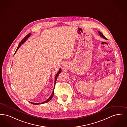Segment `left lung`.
Segmentation results:
<instances>
[{
    "label": "left lung",
    "instance_id": "1",
    "mask_svg": "<svg viewBox=\"0 0 127 127\" xmlns=\"http://www.w3.org/2000/svg\"><path fill=\"white\" fill-rule=\"evenodd\" d=\"M98 33H99V34L104 39H107V38L105 37V36H104V35L103 34V33H101L100 32H99V31H98Z\"/></svg>",
    "mask_w": 127,
    "mask_h": 127
}]
</instances>
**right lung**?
Returning <instances> with one entry per match:
<instances>
[{"label":"right lung","instance_id":"right-lung-1","mask_svg":"<svg viewBox=\"0 0 127 127\" xmlns=\"http://www.w3.org/2000/svg\"><path fill=\"white\" fill-rule=\"evenodd\" d=\"M31 35V33H29V34H28L23 39V40H22V41L20 43V44H19V45H18V47H17V49H16V51H15V53L16 52V51H17V50L19 49V48L21 46V45L23 44L27 40V39L30 36V35ZM61 72V68H60V70H59V71H58V72L57 73V74H56V76H55V85H54V90L55 89V84H56V81H57V78H58V77L59 76V75L60 74V73ZM54 90H53V91L52 93V94H51V95H50V96L48 98V99H47V100H46V101H45L44 102H42V103H32V102H29L30 103H31V104H35V105H37V104H45V103H47V102H49L52 98L53 96V95H54Z\"/></svg>","mask_w":127,"mask_h":127}]
</instances>
